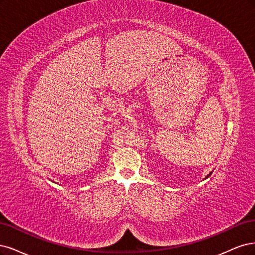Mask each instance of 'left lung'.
I'll use <instances>...</instances> for the list:
<instances>
[{"instance_id": "8db88e82", "label": "left lung", "mask_w": 255, "mask_h": 255, "mask_svg": "<svg viewBox=\"0 0 255 255\" xmlns=\"http://www.w3.org/2000/svg\"><path fill=\"white\" fill-rule=\"evenodd\" d=\"M211 175H212V172H210V174H209V175H208V176H207V178H209V177H210V176H211Z\"/></svg>"}]
</instances>
